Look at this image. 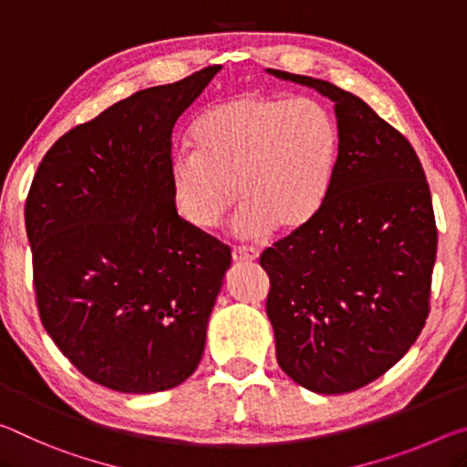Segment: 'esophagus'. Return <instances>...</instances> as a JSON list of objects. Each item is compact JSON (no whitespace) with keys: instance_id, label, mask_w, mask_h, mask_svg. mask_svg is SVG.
Returning <instances> with one entry per match:
<instances>
[{"instance_id":"34e87169","label":"esophagus","mask_w":467,"mask_h":467,"mask_svg":"<svg viewBox=\"0 0 467 467\" xmlns=\"http://www.w3.org/2000/svg\"><path fill=\"white\" fill-rule=\"evenodd\" d=\"M232 258H234V263H254L256 258H258V250L246 248V246L234 248L232 250Z\"/></svg>"}]
</instances>
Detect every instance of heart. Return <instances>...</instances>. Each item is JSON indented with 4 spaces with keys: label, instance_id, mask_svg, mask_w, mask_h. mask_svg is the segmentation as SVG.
<instances>
[{
    "label": "heart",
    "instance_id": "b5f03b06",
    "mask_svg": "<svg viewBox=\"0 0 467 467\" xmlns=\"http://www.w3.org/2000/svg\"><path fill=\"white\" fill-rule=\"evenodd\" d=\"M190 139L194 150H178L167 167L175 213L198 232H211L240 196L246 204L234 229L242 240L308 225L339 155L337 126L312 99L235 95L206 109Z\"/></svg>",
    "mask_w": 467,
    "mask_h": 467
}]
</instances>
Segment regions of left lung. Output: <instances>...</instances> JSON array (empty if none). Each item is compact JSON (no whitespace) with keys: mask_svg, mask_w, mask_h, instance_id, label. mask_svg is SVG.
Here are the masks:
<instances>
[{"mask_svg":"<svg viewBox=\"0 0 467 467\" xmlns=\"http://www.w3.org/2000/svg\"><path fill=\"white\" fill-rule=\"evenodd\" d=\"M266 72L331 99L339 132L317 217L261 256L277 362L308 391L349 393L400 362L426 323L437 258L431 190L406 136L360 97Z\"/></svg>","mask_w":467,"mask_h":467,"instance_id":"obj_1","label":"left lung"}]
</instances>
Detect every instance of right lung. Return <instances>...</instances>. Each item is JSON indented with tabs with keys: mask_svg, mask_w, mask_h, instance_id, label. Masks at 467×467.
Returning <instances> with one entry per match:
<instances>
[{
	"mask_svg": "<svg viewBox=\"0 0 467 467\" xmlns=\"http://www.w3.org/2000/svg\"><path fill=\"white\" fill-rule=\"evenodd\" d=\"M221 66L124 99L61 136L26 198L41 323L84 377L178 387L201 362L232 252L183 223L167 183L178 118Z\"/></svg>",
	"mask_w": 467,
	"mask_h": 467,
	"instance_id": "1",
	"label": "right lung"
}]
</instances>
